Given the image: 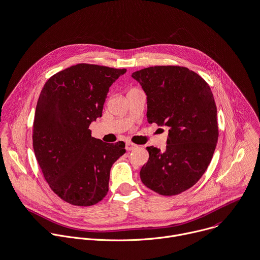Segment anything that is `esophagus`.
Masks as SVG:
<instances>
[{
	"label": "esophagus",
	"mask_w": 260,
	"mask_h": 260,
	"mask_svg": "<svg viewBox=\"0 0 260 260\" xmlns=\"http://www.w3.org/2000/svg\"><path fill=\"white\" fill-rule=\"evenodd\" d=\"M137 148H138V146L136 144H133V143H129V142L126 143V145H125L126 151H133V150H135Z\"/></svg>",
	"instance_id": "1"
}]
</instances>
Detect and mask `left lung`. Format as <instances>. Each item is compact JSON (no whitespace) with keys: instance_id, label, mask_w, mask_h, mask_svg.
Returning a JSON list of instances; mask_svg holds the SVG:
<instances>
[{"instance_id":"left-lung-1","label":"left lung","mask_w":260,"mask_h":260,"mask_svg":"<svg viewBox=\"0 0 260 260\" xmlns=\"http://www.w3.org/2000/svg\"><path fill=\"white\" fill-rule=\"evenodd\" d=\"M147 94L149 123L168 126L165 151L147 147L142 182L165 197L192 187L206 172L218 138L217 106L209 84L179 66H155L133 73Z\"/></svg>"}]
</instances>
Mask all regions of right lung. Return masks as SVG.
Listing matches in <instances>:
<instances>
[{"label":"right lung","mask_w":260,"mask_h":260,"mask_svg":"<svg viewBox=\"0 0 260 260\" xmlns=\"http://www.w3.org/2000/svg\"><path fill=\"white\" fill-rule=\"evenodd\" d=\"M126 72L78 63L51 76L42 88L33 121V150L44 179L62 201L96 205L108 192L112 164L125 144L104 143L89 125L102 116L109 87Z\"/></svg>","instance_id":"obj_1"}]
</instances>
